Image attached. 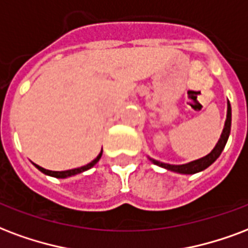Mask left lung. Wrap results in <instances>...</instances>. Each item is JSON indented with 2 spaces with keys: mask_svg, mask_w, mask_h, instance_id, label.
<instances>
[{
  "mask_svg": "<svg viewBox=\"0 0 248 248\" xmlns=\"http://www.w3.org/2000/svg\"><path fill=\"white\" fill-rule=\"evenodd\" d=\"M230 127H232V108H230V103H228V114H226V121H225L224 130H222V134H221L220 140L217 141L216 147L212 149L211 154H208L207 156L199 158V160H195V161L188 162V164H183V165H170V164H164V162L156 161V160H152L154 164L161 166V168H165L168 170H171V171H175V173H182V174H195L198 171H202V170L207 169L208 166L212 165L213 162L216 161L218 156L221 155V152L224 151L225 144L229 139L230 134Z\"/></svg>",
  "mask_w": 248,
  "mask_h": 248,
  "instance_id": "obj_1",
  "label": "left lung"
}]
</instances>
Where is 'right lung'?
Wrapping results in <instances>:
<instances>
[{
    "mask_svg": "<svg viewBox=\"0 0 248 248\" xmlns=\"http://www.w3.org/2000/svg\"><path fill=\"white\" fill-rule=\"evenodd\" d=\"M101 155H103V151H101V152L99 154V156L94 158L93 161H91L90 164H87V165L82 166V168H77V169L65 170V171H52V170H46V169H44V168H41V166L36 165V164H35V166L37 168V169L40 170V171H43V173L46 175H52V177H56V178H67V177L79 174V173H82V171H86V170L91 169V168H92V166H93L94 164H96V162L99 161L100 158H101Z\"/></svg>",
    "mask_w": 248,
    "mask_h": 248,
    "instance_id": "1",
    "label": "right lung"
}]
</instances>
